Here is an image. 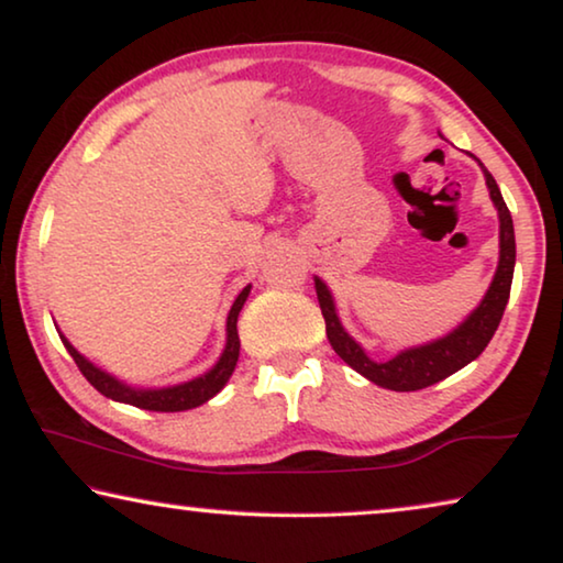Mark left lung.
<instances>
[{"mask_svg": "<svg viewBox=\"0 0 563 563\" xmlns=\"http://www.w3.org/2000/svg\"><path fill=\"white\" fill-rule=\"evenodd\" d=\"M483 174L485 184H488L490 189L493 205L498 209L500 260L498 271L493 275V283L488 292H485V298L481 300V306H477L452 333L442 335L438 341L424 343V346L399 351V354L389 358V362H374V358H368L366 351L343 331L339 316H335L331 290L325 288V283L321 278H316V292L325 321V335H329L333 351L354 368V372L366 376L368 382L379 384V387L391 391H417L432 387V384L448 379L450 374H455L470 362H475L490 343L493 333L498 331L503 310H506L510 298V283H514L516 234L514 220H510V212L506 201H503L496 179H493V174L485 169V166Z\"/></svg>", "mask_w": 563, "mask_h": 563, "instance_id": "8db88e82", "label": "left lung"}]
</instances>
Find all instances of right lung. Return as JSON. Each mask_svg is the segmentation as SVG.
<instances>
[{"label": "right lung", "mask_w": 563, "mask_h": 563, "mask_svg": "<svg viewBox=\"0 0 563 563\" xmlns=\"http://www.w3.org/2000/svg\"><path fill=\"white\" fill-rule=\"evenodd\" d=\"M247 296H250V285H247V288H242V292L238 298H234V303L230 308L228 343H224L220 362L209 368V372L197 376V379L176 384V387H162V389L129 387V384L119 382L115 376L100 372L98 366L90 364L86 356L75 351V346L65 339V335H60V339L65 343L67 354H70L73 362L78 364L82 376H86V379L93 384V387L100 394H103V397L113 399V401H123V405H131V407H139V409H148V412H184V409H195L199 405H205V401L212 399L217 391H222V387L228 384V379L234 372V366H238V358H240L238 316H240L242 306H245Z\"/></svg>", "instance_id": "right-lung-1"}]
</instances>
